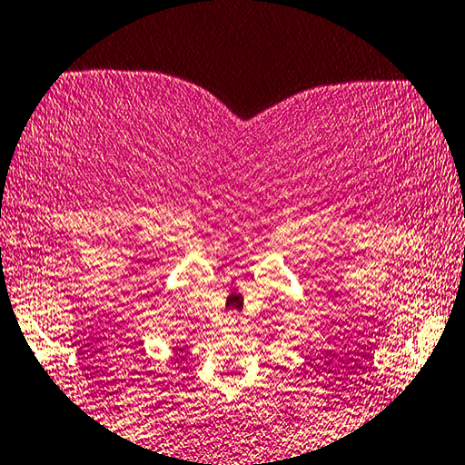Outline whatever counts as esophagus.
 Instances as JSON below:
<instances>
[{"instance_id": "obj_1", "label": "esophagus", "mask_w": 465, "mask_h": 465, "mask_svg": "<svg viewBox=\"0 0 465 465\" xmlns=\"http://www.w3.org/2000/svg\"><path fill=\"white\" fill-rule=\"evenodd\" d=\"M227 320H230V324H232V326H233L235 322H238V318H235V316H230Z\"/></svg>"}]
</instances>
